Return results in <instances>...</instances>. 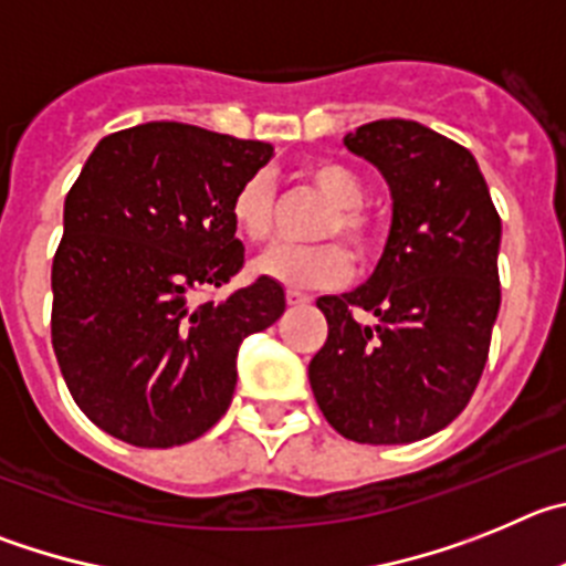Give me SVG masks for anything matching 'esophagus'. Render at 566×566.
<instances>
[{
	"mask_svg": "<svg viewBox=\"0 0 566 566\" xmlns=\"http://www.w3.org/2000/svg\"><path fill=\"white\" fill-rule=\"evenodd\" d=\"M284 298H287L290 307H298V304H307L310 302L307 293H302V290H293V287L284 290Z\"/></svg>",
	"mask_w": 566,
	"mask_h": 566,
	"instance_id": "esophagus-1",
	"label": "esophagus"
}]
</instances>
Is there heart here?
Returning a JSON list of instances; mask_svg holds the SVG:
<instances>
[{"label":"heart","mask_w":566,"mask_h":566,"mask_svg":"<svg viewBox=\"0 0 566 566\" xmlns=\"http://www.w3.org/2000/svg\"><path fill=\"white\" fill-rule=\"evenodd\" d=\"M298 177L315 188L329 202V211L321 217L318 239H344L355 259L369 262L378 256L384 242V226L371 211H366V182L353 166L333 157H313L298 169ZM231 222L237 233L253 245L268 242L276 222L271 180L251 175L237 186L231 197ZM349 253L338 242L318 245H276L253 262V271L287 287H333L349 276Z\"/></svg>","instance_id":"b5f03b06"}]
</instances>
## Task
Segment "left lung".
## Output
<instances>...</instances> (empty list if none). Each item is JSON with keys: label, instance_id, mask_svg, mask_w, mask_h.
<instances>
[{"label": "left lung", "instance_id": "8db88e82", "mask_svg": "<svg viewBox=\"0 0 566 566\" xmlns=\"http://www.w3.org/2000/svg\"><path fill=\"white\" fill-rule=\"evenodd\" d=\"M344 144L384 171L395 220L369 284L315 302L329 333L310 386L340 437L400 446L446 429L480 384L502 220L471 151L429 126L371 120Z\"/></svg>", "mask_w": 566, "mask_h": 566}]
</instances>
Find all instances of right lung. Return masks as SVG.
<instances>
[{
	"instance_id": "obj_1",
	"label": "right lung",
	"mask_w": 566,
	"mask_h": 566,
	"mask_svg": "<svg viewBox=\"0 0 566 566\" xmlns=\"http://www.w3.org/2000/svg\"><path fill=\"white\" fill-rule=\"evenodd\" d=\"M273 146L155 120L95 146L64 200L53 256V338L70 395L106 434L171 448L206 434L231 406L242 338L284 313L273 279L226 302L242 264L231 197Z\"/></svg>"
}]
</instances>
